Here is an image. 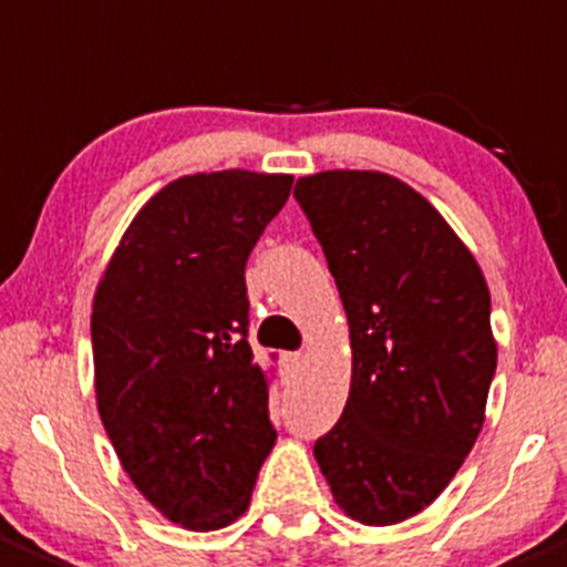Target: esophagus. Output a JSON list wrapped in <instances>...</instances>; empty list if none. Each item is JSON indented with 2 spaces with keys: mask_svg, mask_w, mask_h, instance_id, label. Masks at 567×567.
<instances>
[{
  "mask_svg": "<svg viewBox=\"0 0 567 567\" xmlns=\"http://www.w3.org/2000/svg\"><path fill=\"white\" fill-rule=\"evenodd\" d=\"M282 367L285 372H299V369L305 367V355H301V352H285Z\"/></svg>",
  "mask_w": 567,
  "mask_h": 567,
  "instance_id": "esophagus-1",
  "label": "esophagus"
}]
</instances>
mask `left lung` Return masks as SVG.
<instances>
[{"label":"left lung","mask_w":567,"mask_h":567,"mask_svg":"<svg viewBox=\"0 0 567 567\" xmlns=\"http://www.w3.org/2000/svg\"><path fill=\"white\" fill-rule=\"evenodd\" d=\"M349 321L352 380L313 453L343 515L394 526L453 481L498 367L473 251L414 187L378 171L296 182Z\"/></svg>","instance_id":"8db88e82"}]
</instances>
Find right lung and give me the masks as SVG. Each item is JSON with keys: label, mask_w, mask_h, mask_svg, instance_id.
I'll list each match as a JSON object with an SVG mask.
<instances>
[{"label": "right lung", "mask_w": 567, "mask_h": 567, "mask_svg": "<svg viewBox=\"0 0 567 567\" xmlns=\"http://www.w3.org/2000/svg\"><path fill=\"white\" fill-rule=\"evenodd\" d=\"M290 187L285 173L176 178L136 212L94 290L100 420L147 504L189 532L248 509L277 442L243 274Z\"/></svg>", "instance_id": "1"}]
</instances>
